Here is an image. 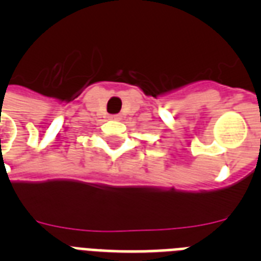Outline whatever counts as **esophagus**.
Returning <instances> with one entry per match:
<instances>
[{
  "label": "esophagus",
  "mask_w": 261,
  "mask_h": 261,
  "mask_svg": "<svg viewBox=\"0 0 261 261\" xmlns=\"http://www.w3.org/2000/svg\"><path fill=\"white\" fill-rule=\"evenodd\" d=\"M111 117H112V119H114V120H119L120 119L119 115H112V116H111Z\"/></svg>",
  "instance_id": "1"
}]
</instances>
